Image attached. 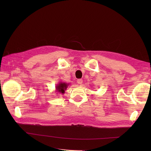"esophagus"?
Masks as SVG:
<instances>
[{"label": "esophagus", "mask_w": 151, "mask_h": 151, "mask_svg": "<svg viewBox=\"0 0 151 151\" xmlns=\"http://www.w3.org/2000/svg\"><path fill=\"white\" fill-rule=\"evenodd\" d=\"M77 83H78L79 84H81L82 83H83V79H77Z\"/></svg>", "instance_id": "obj_1"}]
</instances>
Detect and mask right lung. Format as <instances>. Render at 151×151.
I'll use <instances>...</instances> for the list:
<instances>
[{"label": "right lung", "mask_w": 151, "mask_h": 151, "mask_svg": "<svg viewBox=\"0 0 151 151\" xmlns=\"http://www.w3.org/2000/svg\"><path fill=\"white\" fill-rule=\"evenodd\" d=\"M68 85H69V84L63 83V82H59L55 86V92L57 93V94H64Z\"/></svg>", "instance_id": "right-lung-1"}]
</instances>
